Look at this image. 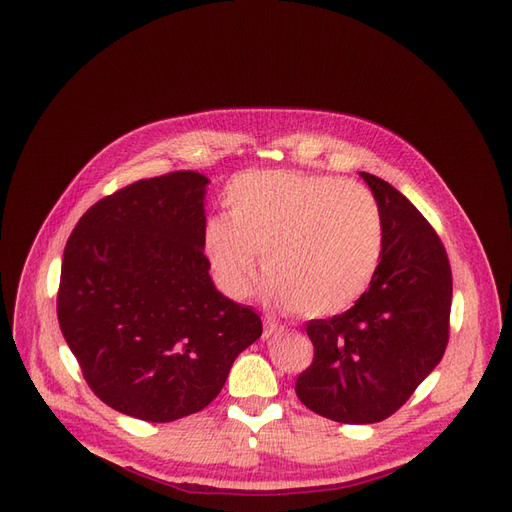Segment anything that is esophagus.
<instances>
[{"mask_svg": "<svg viewBox=\"0 0 512 512\" xmlns=\"http://www.w3.org/2000/svg\"><path fill=\"white\" fill-rule=\"evenodd\" d=\"M280 331H284V324L275 322V320H271V318L265 320V337H273L275 333H280Z\"/></svg>", "mask_w": 512, "mask_h": 512, "instance_id": "obj_1", "label": "esophagus"}]
</instances>
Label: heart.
I'll return each mask as SVG.
<instances>
[{
    "instance_id": "1",
    "label": "heart",
    "mask_w": 512,
    "mask_h": 512,
    "mask_svg": "<svg viewBox=\"0 0 512 512\" xmlns=\"http://www.w3.org/2000/svg\"><path fill=\"white\" fill-rule=\"evenodd\" d=\"M228 215H211L200 245L230 297L252 290L260 252L265 294L309 316L339 314L361 299L382 258V215L361 183L292 170H254L230 181Z\"/></svg>"
}]
</instances>
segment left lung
Returning <instances> with one entry per match:
<instances>
[{"mask_svg": "<svg viewBox=\"0 0 512 512\" xmlns=\"http://www.w3.org/2000/svg\"><path fill=\"white\" fill-rule=\"evenodd\" d=\"M359 175L382 215L380 265L348 312L307 322L314 361L294 386L309 410L348 425L389 418L436 369L453 301L436 230L391 183Z\"/></svg>", "mask_w": 512, "mask_h": 512, "instance_id": "obj_1", "label": "left lung"}]
</instances>
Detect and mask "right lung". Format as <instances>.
<instances>
[{
  "mask_svg": "<svg viewBox=\"0 0 512 512\" xmlns=\"http://www.w3.org/2000/svg\"><path fill=\"white\" fill-rule=\"evenodd\" d=\"M209 179H141L87 209L61 262L57 318L106 406L149 423L200 412L260 316L215 288L200 245Z\"/></svg>",
  "mask_w": 512,
  "mask_h": 512,
  "instance_id": "add662e5",
  "label": "right lung"
}]
</instances>
